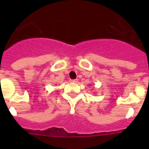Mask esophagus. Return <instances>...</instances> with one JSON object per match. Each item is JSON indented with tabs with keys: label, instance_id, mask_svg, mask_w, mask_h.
Returning <instances> with one entry per match:
<instances>
[{
	"label": "esophagus",
	"instance_id": "34e87169",
	"mask_svg": "<svg viewBox=\"0 0 149 149\" xmlns=\"http://www.w3.org/2000/svg\"><path fill=\"white\" fill-rule=\"evenodd\" d=\"M78 80L77 79H75V80H70V82L74 83V84H75V83H77Z\"/></svg>",
	"mask_w": 149,
	"mask_h": 149
}]
</instances>
